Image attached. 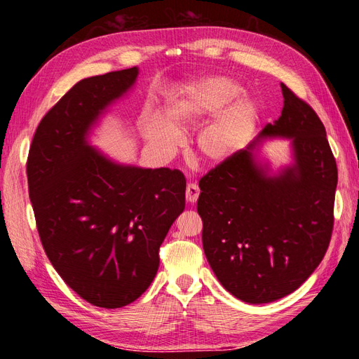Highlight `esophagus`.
<instances>
[{"instance_id":"obj_1","label":"esophagus","mask_w":359,"mask_h":359,"mask_svg":"<svg viewBox=\"0 0 359 359\" xmlns=\"http://www.w3.org/2000/svg\"><path fill=\"white\" fill-rule=\"evenodd\" d=\"M199 187L196 186V184H193V182H190L189 186H187V189H186V198H187V202L189 203H196L198 202V198H199Z\"/></svg>"}]
</instances>
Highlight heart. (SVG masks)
Instances as JSON below:
<instances>
[{"label": "heart", "mask_w": 359, "mask_h": 359, "mask_svg": "<svg viewBox=\"0 0 359 359\" xmlns=\"http://www.w3.org/2000/svg\"><path fill=\"white\" fill-rule=\"evenodd\" d=\"M241 86L226 76H202L173 88L163 115L144 123L142 136L158 153L169 156L182 142L181 130L203 124L196 136L201 158L222 165L243 151L253 139L259 107L250 97H238Z\"/></svg>", "instance_id": "b5f03b06"}]
</instances>
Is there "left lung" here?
<instances>
[{
    "instance_id": "obj_1",
    "label": "left lung",
    "mask_w": 359,
    "mask_h": 359,
    "mask_svg": "<svg viewBox=\"0 0 359 359\" xmlns=\"http://www.w3.org/2000/svg\"><path fill=\"white\" fill-rule=\"evenodd\" d=\"M285 106L252 144L201 180L203 252L222 286L265 304L297 290L323 259L334 224L337 165L311 107L281 83ZM290 140L274 171L258 157L266 140Z\"/></svg>"
}]
</instances>
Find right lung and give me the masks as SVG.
I'll use <instances>...</instances> for the list:
<instances>
[{"label":"right lung","instance_id":"add662e5","mask_svg":"<svg viewBox=\"0 0 359 359\" xmlns=\"http://www.w3.org/2000/svg\"><path fill=\"white\" fill-rule=\"evenodd\" d=\"M137 74L132 67L79 81L43 116L27 161L50 264L81 298L103 309L127 306L153 283L158 248L186 208L180 170L124 165L91 144Z\"/></svg>","mask_w":359,"mask_h":359}]
</instances>
